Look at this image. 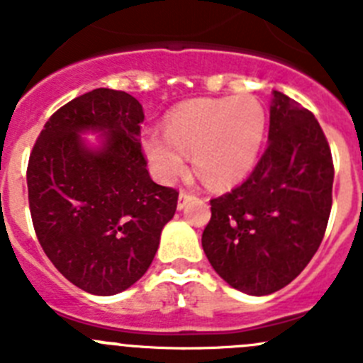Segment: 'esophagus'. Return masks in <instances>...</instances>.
I'll return each instance as SVG.
<instances>
[{
	"instance_id": "obj_1",
	"label": "esophagus",
	"mask_w": 363,
	"mask_h": 363,
	"mask_svg": "<svg viewBox=\"0 0 363 363\" xmlns=\"http://www.w3.org/2000/svg\"><path fill=\"white\" fill-rule=\"evenodd\" d=\"M191 200H192V194H189V192H185V191L179 192V196H178V211L185 209V205H187Z\"/></svg>"
}]
</instances>
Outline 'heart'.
Here are the masks:
<instances>
[{
	"label": "heart",
	"instance_id": "b5f03b06",
	"mask_svg": "<svg viewBox=\"0 0 363 363\" xmlns=\"http://www.w3.org/2000/svg\"><path fill=\"white\" fill-rule=\"evenodd\" d=\"M267 116L252 96L196 99L176 108L165 121V133L149 129L142 149L150 171L171 184L187 167L209 187L238 184L255 169L264 143Z\"/></svg>",
	"mask_w": 363,
	"mask_h": 363
}]
</instances>
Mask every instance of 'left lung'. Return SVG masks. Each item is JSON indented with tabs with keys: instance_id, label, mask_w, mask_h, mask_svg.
Listing matches in <instances>:
<instances>
[{
	"instance_id": "left-lung-1",
	"label": "left lung",
	"mask_w": 363,
	"mask_h": 363,
	"mask_svg": "<svg viewBox=\"0 0 363 363\" xmlns=\"http://www.w3.org/2000/svg\"><path fill=\"white\" fill-rule=\"evenodd\" d=\"M331 149L316 118L272 91L269 145L251 176L211 200L201 247L230 287L265 296L309 264L333 205Z\"/></svg>"
}]
</instances>
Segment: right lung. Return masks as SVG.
Here are the masks:
<instances>
[{"label":"right lung","mask_w":363,"mask_h":363,"mask_svg":"<svg viewBox=\"0 0 363 363\" xmlns=\"http://www.w3.org/2000/svg\"><path fill=\"white\" fill-rule=\"evenodd\" d=\"M143 118L134 96L94 89L54 112L28 160V205L45 255L96 296L121 293L145 274L178 205V192L147 171Z\"/></svg>","instance_id":"obj_1"}]
</instances>
